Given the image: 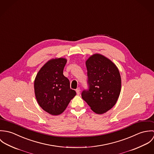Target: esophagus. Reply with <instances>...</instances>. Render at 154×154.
I'll use <instances>...</instances> for the list:
<instances>
[{
	"instance_id": "esophagus-1",
	"label": "esophagus",
	"mask_w": 154,
	"mask_h": 154,
	"mask_svg": "<svg viewBox=\"0 0 154 154\" xmlns=\"http://www.w3.org/2000/svg\"><path fill=\"white\" fill-rule=\"evenodd\" d=\"M76 94H78V95H79V94H80V89L79 88H77L76 89Z\"/></svg>"
}]
</instances>
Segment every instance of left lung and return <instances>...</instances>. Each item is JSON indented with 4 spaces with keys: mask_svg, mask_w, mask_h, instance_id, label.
Wrapping results in <instances>:
<instances>
[{
    "mask_svg": "<svg viewBox=\"0 0 154 154\" xmlns=\"http://www.w3.org/2000/svg\"><path fill=\"white\" fill-rule=\"evenodd\" d=\"M89 89L82 98L97 114H104L116 103L121 91L122 81L116 65L100 54H94L86 61Z\"/></svg>",
    "mask_w": 154,
    "mask_h": 154,
    "instance_id": "obj_1",
    "label": "left lung"
}]
</instances>
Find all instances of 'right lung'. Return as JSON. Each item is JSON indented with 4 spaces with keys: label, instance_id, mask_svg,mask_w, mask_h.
<instances>
[{
    "label": "right lung",
    "instance_id": "obj_1",
    "mask_svg": "<svg viewBox=\"0 0 154 154\" xmlns=\"http://www.w3.org/2000/svg\"><path fill=\"white\" fill-rule=\"evenodd\" d=\"M66 62L65 58L48 60L38 71L34 81L35 95L39 106L53 116L62 113L76 95L63 73Z\"/></svg>",
    "mask_w": 154,
    "mask_h": 154
}]
</instances>
